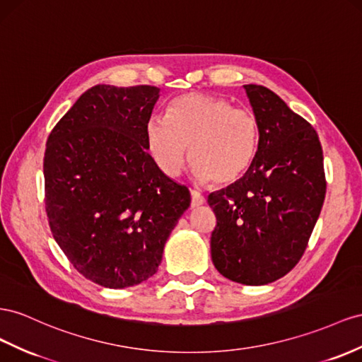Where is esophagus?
<instances>
[{"label": "esophagus", "mask_w": 362, "mask_h": 362, "mask_svg": "<svg viewBox=\"0 0 362 362\" xmlns=\"http://www.w3.org/2000/svg\"><path fill=\"white\" fill-rule=\"evenodd\" d=\"M192 193V207H199L205 202V197L198 190H190Z\"/></svg>", "instance_id": "1"}]
</instances>
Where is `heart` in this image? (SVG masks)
<instances>
[{
  "label": "heart",
  "mask_w": 362,
  "mask_h": 362,
  "mask_svg": "<svg viewBox=\"0 0 362 362\" xmlns=\"http://www.w3.org/2000/svg\"><path fill=\"white\" fill-rule=\"evenodd\" d=\"M146 143L158 169L177 177L189 157L199 181L231 184L256 157L259 120L256 114L222 97L187 94L173 100L169 117L155 114L146 123Z\"/></svg>",
  "instance_id": "b5f03b06"
}]
</instances>
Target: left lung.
<instances>
[{"mask_svg": "<svg viewBox=\"0 0 362 362\" xmlns=\"http://www.w3.org/2000/svg\"><path fill=\"white\" fill-rule=\"evenodd\" d=\"M259 120L250 169L209 194L216 214L211 260L223 277L259 286L286 276L305 252L326 194L323 149L310 123L262 85H243Z\"/></svg>", "mask_w": 362, "mask_h": 362, "instance_id": "1", "label": "left lung"}]
</instances>
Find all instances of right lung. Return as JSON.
<instances>
[{
    "label": "right lung",
    "instance_id": "obj_1",
    "mask_svg": "<svg viewBox=\"0 0 362 362\" xmlns=\"http://www.w3.org/2000/svg\"><path fill=\"white\" fill-rule=\"evenodd\" d=\"M160 88L95 85L48 135L45 211L73 267L122 289L153 276L190 192L148 153L146 123Z\"/></svg>",
    "mask_w": 362,
    "mask_h": 362
}]
</instances>
